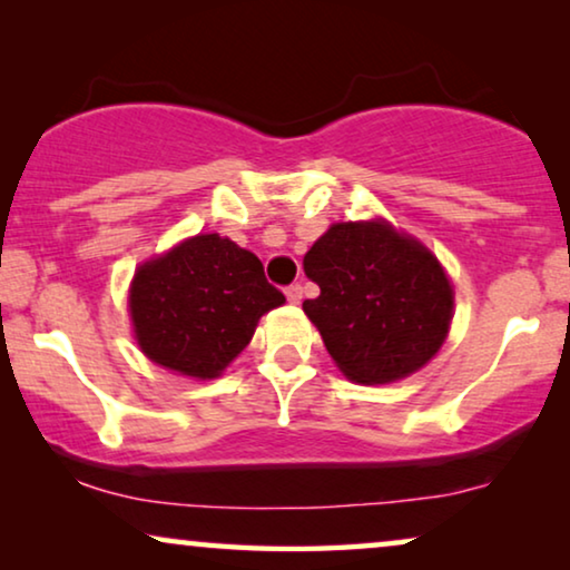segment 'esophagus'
I'll use <instances>...</instances> for the list:
<instances>
[{
  "label": "esophagus",
  "instance_id": "1",
  "mask_svg": "<svg viewBox=\"0 0 570 570\" xmlns=\"http://www.w3.org/2000/svg\"><path fill=\"white\" fill-rule=\"evenodd\" d=\"M285 295H287V301H291V303H301L303 301V287L298 283L287 285L285 287Z\"/></svg>",
  "mask_w": 570,
  "mask_h": 570
}]
</instances>
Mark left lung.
<instances>
[{
	"label": "left lung",
	"instance_id": "left-lung-1",
	"mask_svg": "<svg viewBox=\"0 0 570 570\" xmlns=\"http://www.w3.org/2000/svg\"><path fill=\"white\" fill-rule=\"evenodd\" d=\"M318 285L303 301L324 347L347 379L386 384L439 353L454 308L435 256L386 223H337L303 259Z\"/></svg>",
	"mask_w": 570,
	"mask_h": 570
}]
</instances>
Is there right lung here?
<instances>
[{"instance_id":"right-lung-1","label":"right lung","mask_w":570,"mask_h":570,"mask_svg":"<svg viewBox=\"0 0 570 570\" xmlns=\"http://www.w3.org/2000/svg\"><path fill=\"white\" fill-rule=\"evenodd\" d=\"M283 303L262 262L217 233L142 264L129 293L142 353L194 379L220 376L252 342L256 322Z\"/></svg>"}]
</instances>
